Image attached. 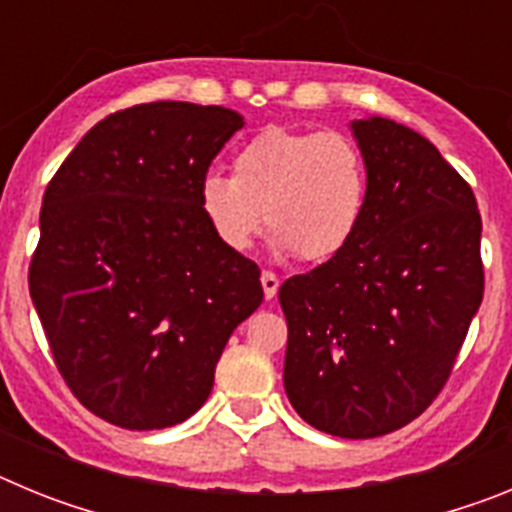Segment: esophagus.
I'll use <instances>...</instances> for the list:
<instances>
[{
    "label": "esophagus",
    "instance_id": "esophagus-1",
    "mask_svg": "<svg viewBox=\"0 0 512 512\" xmlns=\"http://www.w3.org/2000/svg\"><path fill=\"white\" fill-rule=\"evenodd\" d=\"M261 287H264L266 300H271V297L277 295V289H279L277 274H274V271H264V274H261Z\"/></svg>",
    "mask_w": 512,
    "mask_h": 512
}]
</instances>
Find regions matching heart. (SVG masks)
Masks as SVG:
<instances>
[{
	"mask_svg": "<svg viewBox=\"0 0 512 512\" xmlns=\"http://www.w3.org/2000/svg\"><path fill=\"white\" fill-rule=\"evenodd\" d=\"M369 202V166L361 146L338 130L271 125L233 156V176L207 174L200 207L212 233L246 251L261 228L284 251L325 261L354 241Z\"/></svg>",
	"mask_w": 512,
	"mask_h": 512,
	"instance_id": "heart-1",
	"label": "heart"
}]
</instances>
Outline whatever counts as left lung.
Instances as JSON below:
<instances>
[{"label":"left lung","instance_id":"obj_1","mask_svg":"<svg viewBox=\"0 0 512 512\" xmlns=\"http://www.w3.org/2000/svg\"><path fill=\"white\" fill-rule=\"evenodd\" d=\"M369 166L354 241L279 287L284 390L305 423L377 438L418 418L449 379L482 305V217L431 140L387 117L351 122Z\"/></svg>","mask_w":512,"mask_h":512}]
</instances>
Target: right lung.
I'll list each match as a JSON object with an SVG mask.
<instances>
[{
	"label": "right lung",
	"instance_id": "add662e5",
	"mask_svg": "<svg viewBox=\"0 0 512 512\" xmlns=\"http://www.w3.org/2000/svg\"><path fill=\"white\" fill-rule=\"evenodd\" d=\"M241 128L217 104H135L97 122L45 189L30 297L61 377L107 423L158 431L197 413L264 300L259 266L200 207Z\"/></svg>",
	"mask_w": 512,
	"mask_h": 512
}]
</instances>
